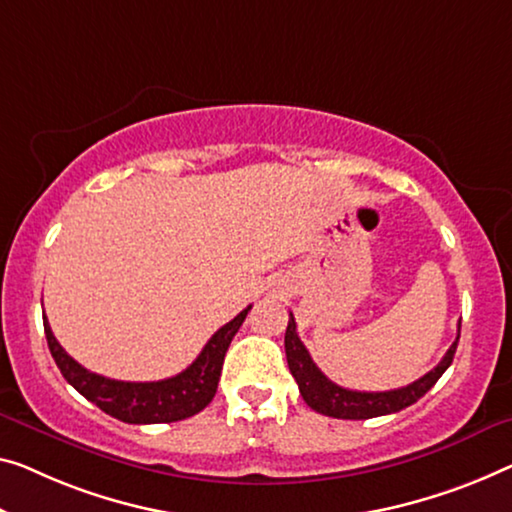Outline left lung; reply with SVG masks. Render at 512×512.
<instances>
[{
	"label": "left lung",
	"mask_w": 512,
	"mask_h": 512,
	"mask_svg": "<svg viewBox=\"0 0 512 512\" xmlns=\"http://www.w3.org/2000/svg\"><path fill=\"white\" fill-rule=\"evenodd\" d=\"M457 340H460V326H457L455 342L446 352V356L441 358L437 368H432L427 375L416 379L414 384L381 393L349 391V388L333 384L310 358L308 349H305L299 333H296V322L292 315H289V324L285 331V354L289 372H292L296 384H299V391L310 409L331 418H342V421H363V418L395 414V411L407 409L409 404L421 400L423 395L437 384L439 377L448 370V365L453 363Z\"/></svg>",
	"instance_id": "obj_1"
}]
</instances>
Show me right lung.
Returning a JSON list of instances; mask_svg holds the SVG:
<instances>
[{"label":"right lung","instance_id":"obj_1","mask_svg":"<svg viewBox=\"0 0 512 512\" xmlns=\"http://www.w3.org/2000/svg\"><path fill=\"white\" fill-rule=\"evenodd\" d=\"M250 305L241 310L232 322H227L223 329L211 335V340L204 345L200 356L170 379L160 381H119L110 379L87 368L66 354V349L59 345L48 319L43 317L45 338H48L50 354L55 358L61 375L80 395H85L89 402H94L105 414L124 423L149 425V423H174L190 418L207 407L216 395L220 370L236 331L241 329Z\"/></svg>","mask_w":512,"mask_h":512}]
</instances>
